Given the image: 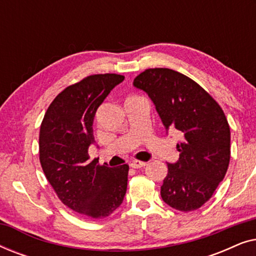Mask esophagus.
I'll return each mask as SVG.
<instances>
[{"mask_svg":"<svg viewBox=\"0 0 256 256\" xmlns=\"http://www.w3.org/2000/svg\"><path fill=\"white\" fill-rule=\"evenodd\" d=\"M146 166V162H143V160H132L130 163V166L134 168V169H138V168H143Z\"/></svg>","mask_w":256,"mask_h":256,"instance_id":"1","label":"esophagus"}]
</instances>
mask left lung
Masks as SVG:
<instances>
[{
    "label": "left lung",
    "instance_id": "8db88e82",
    "mask_svg": "<svg viewBox=\"0 0 256 256\" xmlns=\"http://www.w3.org/2000/svg\"><path fill=\"white\" fill-rule=\"evenodd\" d=\"M148 94L164 127L177 129L180 160L168 163L160 196L178 211L202 208L228 169L230 132L218 102L188 76L170 68H148L134 79Z\"/></svg>",
    "mask_w": 256,
    "mask_h": 256
}]
</instances>
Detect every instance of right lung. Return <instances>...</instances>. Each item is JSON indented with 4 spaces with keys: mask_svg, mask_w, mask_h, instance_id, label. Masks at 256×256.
I'll return each instance as SVG.
<instances>
[{
    "mask_svg": "<svg viewBox=\"0 0 256 256\" xmlns=\"http://www.w3.org/2000/svg\"><path fill=\"white\" fill-rule=\"evenodd\" d=\"M124 76H88L62 90L48 106L40 130V160L62 204L88 219L110 216L124 202L128 164L110 168L90 160L96 110Z\"/></svg>",
    "mask_w": 256,
    "mask_h": 256,
    "instance_id": "add662e5",
    "label": "right lung"
}]
</instances>
